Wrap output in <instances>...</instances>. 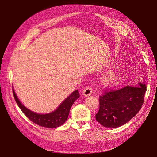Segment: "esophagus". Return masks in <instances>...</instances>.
<instances>
[{
    "label": "esophagus",
    "mask_w": 157,
    "mask_h": 157,
    "mask_svg": "<svg viewBox=\"0 0 157 157\" xmlns=\"http://www.w3.org/2000/svg\"><path fill=\"white\" fill-rule=\"evenodd\" d=\"M92 94V90L90 87L86 88L82 92V95L84 96H86V97L90 96Z\"/></svg>",
    "instance_id": "esophagus-1"
}]
</instances>
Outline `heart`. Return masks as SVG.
<instances>
[{
    "mask_svg": "<svg viewBox=\"0 0 157 157\" xmlns=\"http://www.w3.org/2000/svg\"><path fill=\"white\" fill-rule=\"evenodd\" d=\"M127 77L126 71L119 65L115 67L107 70L102 77L103 83L109 87L117 86L125 81Z\"/></svg>",
    "mask_w": 157,
    "mask_h": 157,
    "instance_id": "obj_1",
    "label": "heart"
}]
</instances>
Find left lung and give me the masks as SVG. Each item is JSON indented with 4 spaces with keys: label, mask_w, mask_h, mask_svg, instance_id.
<instances>
[{
    "label": "left lung",
    "mask_w": 157,
    "mask_h": 157,
    "mask_svg": "<svg viewBox=\"0 0 157 157\" xmlns=\"http://www.w3.org/2000/svg\"><path fill=\"white\" fill-rule=\"evenodd\" d=\"M146 91L144 79V82L138 83V87L126 86L106 92L99 97L96 121L105 128H117L125 124L140 110Z\"/></svg>",
    "instance_id": "left-lung-1"
}]
</instances>
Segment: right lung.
I'll return each mask as SVG.
<instances>
[{"label": "right lung", "instance_id": "1", "mask_svg": "<svg viewBox=\"0 0 157 157\" xmlns=\"http://www.w3.org/2000/svg\"><path fill=\"white\" fill-rule=\"evenodd\" d=\"M13 93L17 104L18 105L19 107L24 113L25 115L34 123H36L40 126L48 128H56L62 125L68 118L69 111L71 106L76 100L79 97L78 90H76L73 91L71 94H69V96L61 103V105L55 111L46 113V114H40V113L32 111L27 107H25L20 102L13 88Z\"/></svg>", "mask_w": 157, "mask_h": 157}]
</instances>
